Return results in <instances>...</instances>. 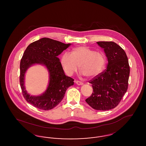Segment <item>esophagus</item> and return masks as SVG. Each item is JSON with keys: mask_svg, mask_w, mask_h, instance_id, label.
<instances>
[{"mask_svg": "<svg viewBox=\"0 0 146 146\" xmlns=\"http://www.w3.org/2000/svg\"><path fill=\"white\" fill-rule=\"evenodd\" d=\"M76 82V83L78 85H82L83 83H82V82H80V81H78V80H76L75 82Z\"/></svg>", "mask_w": 146, "mask_h": 146, "instance_id": "34e87169", "label": "esophagus"}]
</instances>
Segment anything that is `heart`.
Segmentation results:
<instances>
[{"label":"heart","mask_w":146,"mask_h":146,"mask_svg":"<svg viewBox=\"0 0 146 146\" xmlns=\"http://www.w3.org/2000/svg\"><path fill=\"white\" fill-rule=\"evenodd\" d=\"M61 62L63 70L68 76H72L79 65L82 74L94 77L104 70L106 58L101 52L94 51L86 46H79L73 49L72 54L68 52L63 53Z\"/></svg>","instance_id":"b5f03b06"}]
</instances>
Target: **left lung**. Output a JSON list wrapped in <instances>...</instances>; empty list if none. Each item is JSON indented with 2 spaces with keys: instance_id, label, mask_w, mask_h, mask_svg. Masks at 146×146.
I'll return each mask as SVG.
<instances>
[{
  "instance_id": "obj_1",
  "label": "left lung",
  "mask_w": 146,
  "mask_h": 146,
  "mask_svg": "<svg viewBox=\"0 0 146 146\" xmlns=\"http://www.w3.org/2000/svg\"><path fill=\"white\" fill-rule=\"evenodd\" d=\"M108 60L107 68L89 81L93 89L85 100L92 108L107 111L116 107L127 90L130 74L128 58L124 50L113 42H98Z\"/></svg>"
}]
</instances>
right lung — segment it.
Here are the masks:
<instances>
[{
  "instance_id": "obj_1",
  "label": "right lung",
  "mask_w": 146,
  "mask_h": 146,
  "mask_svg": "<svg viewBox=\"0 0 146 146\" xmlns=\"http://www.w3.org/2000/svg\"><path fill=\"white\" fill-rule=\"evenodd\" d=\"M70 45L48 38H42L27 46L20 62V83L23 96L29 104L42 110H51L61 102L66 90L74 84V79L65 75L60 59L57 57ZM35 64L45 65L49 73L47 89L39 96H30L24 85L27 70Z\"/></svg>"
}]
</instances>
